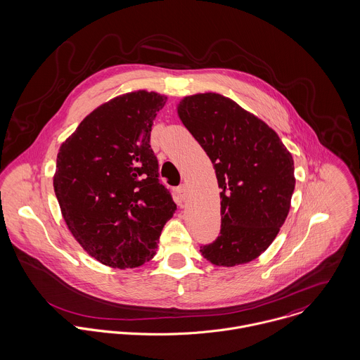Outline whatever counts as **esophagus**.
<instances>
[{
  "label": "esophagus",
  "mask_w": 360,
  "mask_h": 360,
  "mask_svg": "<svg viewBox=\"0 0 360 360\" xmlns=\"http://www.w3.org/2000/svg\"><path fill=\"white\" fill-rule=\"evenodd\" d=\"M175 192H176L178 198H179L182 202H185V200H186V198H188V189H186V186H185V185L178 186Z\"/></svg>",
  "instance_id": "obj_1"
}]
</instances>
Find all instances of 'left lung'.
<instances>
[{"mask_svg": "<svg viewBox=\"0 0 360 360\" xmlns=\"http://www.w3.org/2000/svg\"><path fill=\"white\" fill-rule=\"evenodd\" d=\"M178 115L210 157L221 189L219 236L200 246L203 257L222 267L255 260L287 219L292 154L266 122L221 94L188 96Z\"/></svg>", "mask_w": 360, "mask_h": 360, "instance_id": "obj_1", "label": "left lung"}]
</instances>
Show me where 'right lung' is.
<instances>
[{
  "label": "right lung",
  "mask_w": 360,
  "mask_h": 360,
  "mask_svg": "<svg viewBox=\"0 0 360 360\" xmlns=\"http://www.w3.org/2000/svg\"><path fill=\"white\" fill-rule=\"evenodd\" d=\"M167 96L138 90L91 111L61 144L54 192L79 245L112 269L139 267L176 205L158 181L150 132Z\"/></svg>",
  "instance_id": "obj_1"
}]
</instances>
